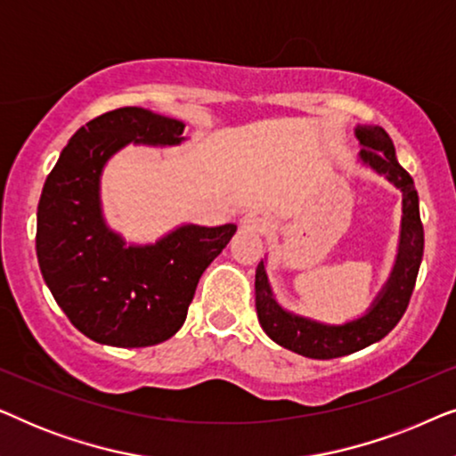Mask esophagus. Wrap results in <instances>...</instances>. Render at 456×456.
<instances>
[{
  "label": "esophagus",
  "mask_w": 456,
  "mask_h": 456,
  "mask_svg": "<svg viewBox=\"0 0 456 456\" xmlns=\"http://www.w3.org/2000/svg\"><path fill=\"white\" fill-rule=\"evenodd\" d=\"M240 224L248 230H264L265 228V220L264 216L257 214V211H251V214H247L245 217H242Z\"/></svg>",
  "instance_id": "1"
}]
</instances>
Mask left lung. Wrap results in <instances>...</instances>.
Masks as SVG:
<instances>
[{
  "label": "left lung",
  "mask_w": 456,
  "mask_h": 456,
  "mask_svg": "<svg viewBox=\"0 0 456 456\" xmlns=\"http://www.w3.org/2000/svg\"><path fill=\"white\" fill-rule=\"evenodd\" d=\"M354 136L359 145V161L379 174L403 192V217L398 253L392 272L370 309L357 320L345 323H323L284 309L273 297L267 280L265 261L255 272V307L264 332L276 345L309 359H336L357 353L382 340L401 322L413 295L417 272L423 257V226L419 217V197L413 178L398 164L395 145L382 126H357Z\"/></svg>",
  "instance_id": "8db88e82"
}]
</instances>
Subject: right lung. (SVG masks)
I'll return each mask as SVG.
<instances>
[{
  "mask_svg": "<svg viewBox=\"0 0 456 456\" xmlns=\"http://www.w3.org/2000/svg\"><path fill=\"white\" fill-rule=\"evenodd\" d=\"M184 124L145 108H120L80 126L43 186L37 259L55 303L86 338L153 346L183 328L199 278L236 232L234 224H183L149 245L108 226L102 174L130 142L174 147Z\"/></svg>",
  "mask_w": 456,
  "mask_h": 456,
  "instance_id": "1",
  "label": "right lung"
}]
</instances>
